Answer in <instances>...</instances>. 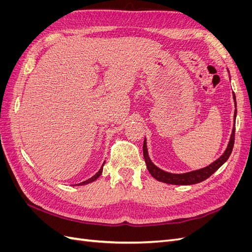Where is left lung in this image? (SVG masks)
<instances>
[{
  "mask_svg": "<svg viewBox=\"0 0 252 252\" xmlns=\"http://www.w3.org/2000/svg\"><path fill=\"white\" fill-rule=\"evenodd\" d=\"M233 94V101H234V106H235V110H234V116L233 120L235 122L236 118V101H235V95ZM234 130H235V125L233 124L232 128V132L230 135L229 142H228V145L226 147V150L224 151V154L220 156L218 159H216L215 162L211 163L210 165L204 167V168L193 170V171H189L185 173H171V172H167L161 168H158V166H156L152 161L150 159L148 156V149H147V143H146V138L144 140L143 144V155L145 158V163H146L147 169L150 172V174L154 177L156 180L166 183V184H171V185H193L197 184V183H201L205 181L206 179H208L210 175L215 173L220 166H222L228 158L230 157L231 151L233 148V144H234Z\"/></svg>",
  "mask_w": 252,
  "mask_h": 252,
  "instance_id": "left-lung-1",
  "label": "left lung"
}]
</instances>
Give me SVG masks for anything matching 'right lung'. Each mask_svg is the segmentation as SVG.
Segmentation results:
<instances>
[{"instance_id":"add662e5","label":"right lung","mask_w":252,"mask_h":252,"mask_svg":"<svg viewBox=\"0 0 252 252\" xmlns=\"http://www.w3.org/2000/svg\"><path fill=\"white\" fill-rule=\"evenodd\" d=\"M104 164H105V162L103 163V165H102V167L100 168V170H98L94 177H91L90 179H88V180H86V181H84V182H81V183H79V184H77V186H81V185H86V184H89V183H91V182H94V181H95L98 177H100V175L102 174V172H103V167H104Z\"/></svg>"}]
</instances>
